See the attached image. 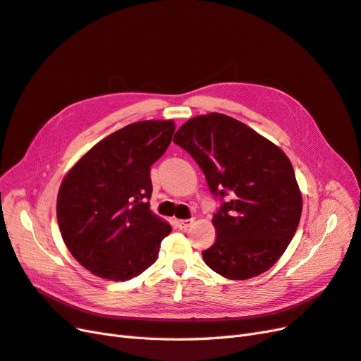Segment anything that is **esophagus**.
Returning <instances> with one entry per match:
<instances>
[{
	"mask_svg": "<svg viewBox=\"0 0 361 361\" xmlns=\"http://www.w3.org/2000/svg\"><path fill=\"white\" fill-rule=\"evenodd\" d=\"M194 223L192 218H190V220H176L174 221V224H176L178 228H180V231H187V228Z\"/></svg>",
	"mask_w": 361,
	"mask_h": 361,
	"instance_id": "34e87169",
	"label": "esophagus"
}]
</instances>
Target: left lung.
I'll list each match as a JSON object with an SVG mask.
<instances>
[{
  "mask_svg": "<svg viewBox=\"0 0 361 361\" xmlns=\"http://www.w3.org/2000/svg\"><path fill=\"white\" fill-rule=\"evenodd\" d=\"M173 141L199 164L212 194L228 195L212 218L216 238L202 253L204 264L228 280L268 271L290 244L302 211L285 152L220 113L190 118Z\"/></svg>",
  "mask_w": 361,
  "mask_h": 361,
  "instance_id": "obj_1",
  "label": "left lung"
}]
</instances>
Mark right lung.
<instances>
[{"instance_id":"1","label":"right lung","mask_w":361,"mask_h":361,"mask_svg":"<svg viewBox=\"0 0 361 361\" xmlns=\"http://www.w3.org/2000/svg\"><path fill=\"white\" fill-rule=\"evenodd\" d=\"M173 120H143L116 130L76 161L57 195L63 241L92 274L137 277L158 259L171 226L150 211V167L170 146Z\"/></svg>"}]
</instances>
